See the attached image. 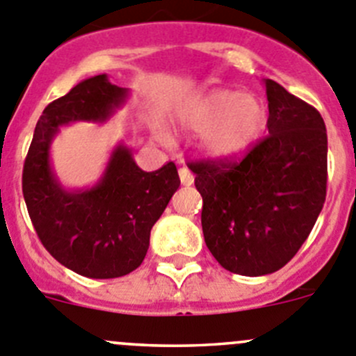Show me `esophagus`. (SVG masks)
Masks as SVG:
<instances>
[{
  "label": "esophagus",
  "instance_id": "esophagus-1",
  "mask_svg": "<svg viewBox=\"0 0 356 356\" xmlns=\"http://www.w3.org/2000/svg\"><path fill=\"white\" fill-rule=\"evenodd\" d=\"M178 175H180L181 185H185V187H191V185L194 184V175H192L191 169H188L187 165H180V169H178Z\"/></svg>",
  "mask_w": 356,
  "mask_h": 356
}]
</instances>
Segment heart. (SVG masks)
<instances>
[{
	"label": "heart",
	"instance_id": "1",
	"mask_svg": "<svg viewBox=\"0 0 356 356\" xmlns=\"http://www.w3.org/2000/svg\"><path fill=\"white\" fill-rule=\"evenodd\" d=\"M176 125L184 133L199 134V145L215 161L243 157L259 141L267 125V106L255 92L232 89L211 90L176 113ZM157 141L169 145L171 136L155 125Z\"/></svg>",
	"mask_w": 356,
	"mask_h": 356
}]
</instances>
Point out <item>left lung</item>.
<instances>
[{"mask_svg": "<svg viewBox=\"0 0 356 356\" xmlns=\"http://www.w3.org/2000/svg\"><path fill=\"white\" fill-rule=\"evenodd\" d=\"M269 136L241 162H195L202 234L223 269L266 276L302 246L327 195V129L321 115L264 80Z\"/></svg>", "mask_w": 356, "mask_h": 356, "instance_id": "left-lung-1", "label": "left lung"}]
</instances>
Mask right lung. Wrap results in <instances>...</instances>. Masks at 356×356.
<instances>
[{
    "instance_id": "1",
    "label": "right lung",
    "mask_w": 356,
    "mask_h": 356,
    "mask_svg": "<svg viewBox=\"0 0 356 356\" xmlns=\"http://www.w3.org/2000/svg\"><path fill=\"white\" fill-rule=\"evenodd\" d=\"M129 96L104 73L82 80L43 110L24 162V201L43 246L64 267L94 280L125 276L141 266L152 227L180 187L178 171L172 162L143 171L120 141L96 184L67 188L50 148L64 125L104 124Z\"/></svg>"
}]
</instances>
